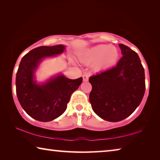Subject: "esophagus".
<instances>
[{
  "mask_svg": "<svg viewBox=\"0 0 160 160\" xmlns=\"http://www.w3.org/2000/svg\"><path fill=\"white\" fill-rule=\"evenodd\" d=\"M82 78H83V81H84V82H87V81L88 80V75L86 74H84L82 75Z\"/></svg>",
  "mask_w": 160,
  "mask_h": 160,
  "instance_id": "esophagus-1",
  "label": "esophagus"
}]
</instances>
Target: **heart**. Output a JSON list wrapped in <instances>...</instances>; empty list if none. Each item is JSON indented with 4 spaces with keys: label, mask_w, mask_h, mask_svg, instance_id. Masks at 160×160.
<instances>
[{
    "label": "heart",
    "mask_w": 160,
    "mask_h": 160,
    "mask_svg": "<svg viewBox=\"0 0 160 160\" xmlns=\"http://www.w3.org/2000/svg\"><path fill=\"white\" fill-rule=\"evenodd\" d=\"M118 56V51L115 47L99 45L85 50L81 55L80 59L85 63L95 62L94 68L96 70H100L113 65Z\"/></svg>",
    "instance_id": "1"
}]
</instances>
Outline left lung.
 Returning a JSON list of instances; mask_svg holds the SVG:
<instances>
[{
	"label": "left lung",
	"mask_w": 160,
	"mask_h": 160,
	"mask_svg": "<svg viewBox=\"0 0 160 160\" xmlns=\"http://www.w3.org/2000/svg\"><path fill=\"white\" fill-rule=\"evenodd\" d=\"M119 46L123 56L116 66L89 78L92 110L109 122H119L130 116L145 92L144 70L138 53L123 44Z\"/></svg>",
	"instance_id": "left-lung-1"
}]
</instances>
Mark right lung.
Instances as JSON below:
<instances>
[{
	"instance_id": "right-lung-1",
	"label": "right lung",
	"mask_w": 160,
	"mask_h": 160,
	"mask_svg": "<svg viewBox=\"0 0 160 160\" xmlns=\"http://www.w3.org/2000/svg\"><path fill=\"white\" fill-rule=\"evenodd\" d=\"M65 45L40 46L22 57L16 73V94L22 109L35 120L49 122L65 112L72 93L79 88L82 78L71 80L59 75L43 84H37L34 73L45 58L61 54Z\"/></svg>"
}]
</instances>
